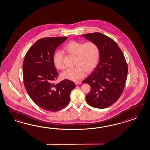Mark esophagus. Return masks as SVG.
Returning a JSON list of instances; mask_svg holds the SVG:
<instances>
[{"mask_svg": "<svg viewBox=\"0 0 150 150\" xmlns=\"http://www.w3.org/2000/svg\"><path fill=\"white\" fill-rule=\"evenodd\" d=\"M81 84V82H80V81H77V82H75V84H76V85H80Z\"/></svg>", "mask_w": 150, "mask_h": 150, "instance_id": "obj_1", "label": "esophagus"}]
</instances>
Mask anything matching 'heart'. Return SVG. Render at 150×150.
Instances as JSON below:
<instances>
[{
	"mask_svg": "<svg viewBox=\"0 0 150 150\" xmlns=\"http://www.w3.org/2000/svg\"><path fill=\"white\" fill-rule=\"evenodd\" d=\"M66 52L76 56L74 68H69L62 73L63 79L78 81L84 77L85 71L90 72L97 65L99 58V49L97 44L93 42H83L70 41L64 47ZM53 62L56 68L62 70L64 63V53L60 51L55 52L53 56Z\"/></svg>",
	"mask_w": 150,
	"mask_h": 150,
	"instance_id": "b5f03b06",
	"label": "heart"
}]
</instances>
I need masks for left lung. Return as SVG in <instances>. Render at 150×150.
Listing matches in <instances>:
<instances>
[{"label": "left lung", "instance_id": "8db88e82", "mask_svg": "<svg viewBox=\"0 0 150 150\" xmlns=\"http://www.w3.org/2000/svg\"><path fill=\"white\" fill-rule=\"evenodd\" d=\"M81 36L96 42L100 51L99 63L82 81L91 87L86 100L95 108H106L118 100L125 87L128 72L125 57L115 42L101 33Z\"/></svg>", "mask_w": 150, "mask_h": 150}]
</instances>
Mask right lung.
I'll list each match as a JSON object with an SVG mask.
<instances>
[{
    "instance_id": "1",
    "label": "right lung",
    "mask_w": 150,
    "mask_h": 150,
    "mask_svg": "<svg viewBox=\"0 0 150 150\" xmlns=\"http://www.w3.org/2000/svg\"><path fill=\"white\" fill-rule=\"evenodd\" d=\"M67 37H49L39 39L28 50L23 64L25 87L30 97L39 107L56 112L66 107L70 93L76 87L71 80L65 79L54 84L58 74L53 62L57 48Z\"/></svg>"
}]
</instances>
